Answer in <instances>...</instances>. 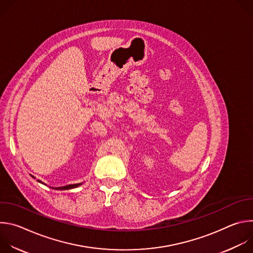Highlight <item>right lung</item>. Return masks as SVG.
Instances as JSON below:
<instances>
[{"mask_svg":"<svg viewBox=\"0 0 253 253\" xmlns=\"http://www.w3.org/2000/svg\"><path fill=\"white\" fill-rule=\"evenodd\" d=\"M38 181L41 182L40 180H38ZM79 185H81V183H78V184H71V185H67V186H62V187H58V188H56V189H58V190H67V189L76 188V187H78Z\"/></svg>","mask_w":253,"mask_h":253,"instance_id":"add662e5","label":"right lung"}]
</instances>
